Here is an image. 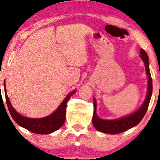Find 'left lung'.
I'll return each instance as SVG.
<instances>
[{"mask_svg":"<svg viewBox=\"0 0 160 160\" xmlns=\"http://www.w3.org/2000/svg\"><path fill=\"white\" fill-rule=\"evenodd\" d=\"M140 53V57L143 60L144 63H145L146 73L148 77V91H147V94L145 102H143L142 106L135 112L119 118L118 119H111L110 120V119H101L100 117L98 116L97 113H96L97 104H96L95 98H94V114H93L92 123L97 131L110 134H119V133L126 131L135 127L143 119L144 116L145 115L147 109H148L150 99H151L152 97V80L151 74H150L148 55H147V53L143 49H141Z\"/></svg>","mask_w":160,"mask_h":160,"instance_id":"1","label":"left lung"}]
</instances>
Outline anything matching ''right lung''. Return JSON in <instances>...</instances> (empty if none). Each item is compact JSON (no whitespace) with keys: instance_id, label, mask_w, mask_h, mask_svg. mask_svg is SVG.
<instances>
[{"instance_id":"1","label":"right lung","mask_w":160,"mask_h":160,"mask_svg":"<svg viewBox=\"0 0 160 160\" xmlns=\"http://www.w3.org/2000/svg\"><path fill=\"white\" fill-rule=\"evenodd\" d=\"M4 92L6 93L5 82H4ZM76 91L70 92L66 98L63 100L58 108L50 116H48L44 118H38V119H32L22 116L17 112L15 108L11 105L8 97L7 94H5L6 102H7L8 108L9 112L13 119L22 128L28 130L29 131L38 134H48L54 131L59 129L66 120V105L69 99Z\"/></svg>"}]
</instances>
